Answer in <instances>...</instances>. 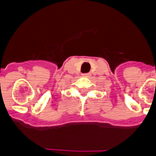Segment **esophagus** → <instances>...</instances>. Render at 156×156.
<instances>
[{"instance_id": "esophagus-1", "label": "esophagus", "mask_w": 156, "mask_h": 156, "mask_svg": "<svg viewBox=\"0 0 156 156\" xmlns=\"http://www.w3.org/2000/svg\"><path fill=\"white\" fill-rule=\"evenodd\" d=\"M91 76V74H90V73H86V74H83V76H84V77H88V76Z\"/></svg>"}]
</instances>
